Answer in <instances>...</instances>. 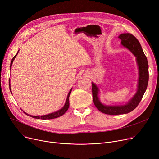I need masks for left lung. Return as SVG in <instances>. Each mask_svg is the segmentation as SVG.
Returning a JSON list of instances; mask_svg holds the SVG:
<instances>
[{"mask_svg": "<svg viewBox=\"0 0 159 159\" xmlns=\"http://www.w3.org/2000/svg\"><path fill=\"white\" fill-rule=\"evenodd\" d=\"M118 38L121 40V45L131 51L136 58L139 69L138 85L135 95L125 105H105L102 103L99 98V88L92 82L93 101L96 107L101 112L108 115L125 114L133 111L141 101L146 90L149 80L148 60L138 40L130 33L120 34Z\"/></svg>", "mask_w": 159, "mask_h": 159, "instance_id": "1", "label": "left lung"}]
</instances>
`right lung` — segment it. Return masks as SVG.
Masks as SVG:
<instances>
[{"instance_id": "add662e5", "label": "right lung", "mask_w": 159, "mask_h": 159, "mask_svg": "<svg viewBox=\"0 0 159 159\" xmlns=\"http://www.w3.org/2000/svg\"><path fill=\"white\" fill-rule=\"evenodd\" d=\"M18 51H19V50L18 51L17 53L15 55V57L13 58L11 61V64H10V70H11V66H12V64H13V62L15 60V58H16L17 54L18 53ZM9 89H10V92H11V85H10V80H9ZM72 88H71V89L70 90L69 94L67 95V99H66V101H65V103L64 105V106L61 108L59 110L57 111H54V112H52V113H51V114H49L48 115H44V116H31V115H30L27 114L26 112H24L27 115L31 117H33V118H35V119H43V120H45V119H55V118H57V117H59L61 116H63L65 112H66L67 110H68L69 107V96H70V94L71 93V91H72ZM12 94V92H11Z\"/></svg>"}]
</instances>
